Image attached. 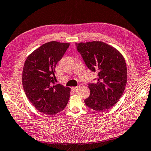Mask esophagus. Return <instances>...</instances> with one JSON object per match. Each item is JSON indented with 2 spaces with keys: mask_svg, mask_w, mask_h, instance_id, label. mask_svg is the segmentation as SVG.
Masks as SVG:
<instances>
[{
  "mask_svg": "<svg viewBox=\"0 0 151 151\" xmlns=\"http://www.w3.org/2000/svg\"><path fill=\"white\" fill-rule=\"evenodd\" d=\"M79 87H80V86L73 87H72V89L73 91H78V90L79 89Z\"/></svg>",
  "mask_w": 151,
  "mask_h": 151,
  "instance_id": "esophagus-1",
  "label": "esophagus"
}]
</instances>
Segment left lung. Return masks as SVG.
Masks as SVG:
<instances>
[{"label": "left lung", "instance_id": "1", "mask_svg": "<svg viewBox=\"0 0 151 151\" xmlns=\"http://www.w3.org/2000/svg\"><path fill=\"white\" fill-rule=\"evenodd\" d=\"M86 66L97 73L95 83L88 84L90 95L85 104L102 112L117 103L127 83V67L124 58L114 47L101 41L76 43Z\"/></svg>", "mask_w": 151, "mask_h": 151}]
</instances>
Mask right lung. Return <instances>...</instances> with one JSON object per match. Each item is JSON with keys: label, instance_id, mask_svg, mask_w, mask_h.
Here are the masks:
<instances>
[{"label": "right lung", "instance_id": "1", "mask_svg": "<svg viewBox=\"0 0 151 151\" xmlns=\"http://www.w3.org/2000/svg\"><path fill=\"white\" fill-rule=\"evenodd\" d=\"M70 43L51 41L43 44L27 56L22 72L25 95L39 112L55 115L63 110L69 100L70 88L55 85V67Z\"/></svg>", "mask_w": 151, "mask_h": 151}]
</instances>
